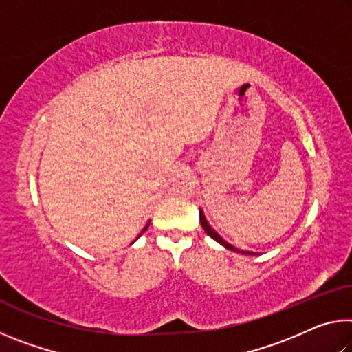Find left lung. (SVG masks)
Returning a JSON list of instances; mask_svg holds the SVG:
<instances>
[{
    "label": "left lung",
    "mask_w": 352,
    "mask_h": 352,
    "mask_svg": "<svg viewBox=\"0 0 352 352\" xmlns=\"http://www.w3.org/2000/svg\"><path fill=\"white\" fill-rule=\"evenodd\" d=\"M200 223H201V226H204V230H205V233L210 236V237H212L214 241L216 242H219L220 245H223L225 248H228V250H231V252H236V253H241V254H248V256H253V254H259V253H253V252H247V250H239V248H236L234 245H231L230 242H226L222 236H220L216 230L212 228V226L208 223V220H206V217H205V214H204V211L200 210Z\"/></svg>",
    "instance_id": "left-lung-1"
}]
</instances>
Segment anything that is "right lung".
Wrapping results in <instances>:
<instances>
[{"label": "right lung", "mask_w": 352, "mask_h": 352, "mask_svg": "<svg viewBox=\"0 0 352 352\" xmlns=\"http://www.w3.org/2000/svg\"><path fill=\"white\" fill-rule=\"evenodd\" d=\"M148 223H151V222H147V223H146V226H144V228H142V231H141V233H140V236H141L142 233H144V231L147 230V226H148ZM140 236H138V237H140ZM138 237H136V239H138ZM136 239H135V241H136ZM135 241H133V242H135ZM133 242H132V243H133Z\"/></svg>", "instance_id": "1"}]
</instances>
